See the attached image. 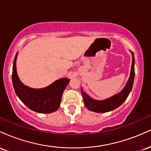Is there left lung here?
<instances>
[{
	"label": "left lung",
	"instance_id": "8db88e82",
	"mask_svg": "<svg viewBox=\"0 0 151 151\" xmlns=\"http://www.w3.org/2000/svg\"><path fill=\"white\" fill-rule=\"evenodd\" d=\"M131 55H132V64H131L129 79L127 83H126L125 87L121 90L119 93L114 95L111 97L106 99L99 101V100H95L91 99L81 89L84 105L86 106V108L89 109V111L97 112V113H104V112L111 111L114 110V109L120 106L126 101L130 92H131V89H132L135 77V59L134 55H133V52H131Z\"/></svg>",
	"mask_w": 151,
	"mask_h": 151
}]
</instances>
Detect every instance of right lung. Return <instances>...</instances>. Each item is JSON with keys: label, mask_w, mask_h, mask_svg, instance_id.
<instances>
[{"label": "right lung", "mask_w": 151, "mask_h": 151, "mask_svg": "<svg viewBox=\"0 0 151 151\" xmlns=\"http://www.w3.org/2000/svg\"><path fill=\"white\" fill-rule=\"evenodd\" d=\"M17 57L18 53L15 55L13 62L12 80L18 98L26 106L37 113L50 114L56 111L60 107L62 94L70 79L62 78L42 89L28 87L22 84L17 74Z\"/></svg>", "instance_id": "add662e5"}]
</instances>
